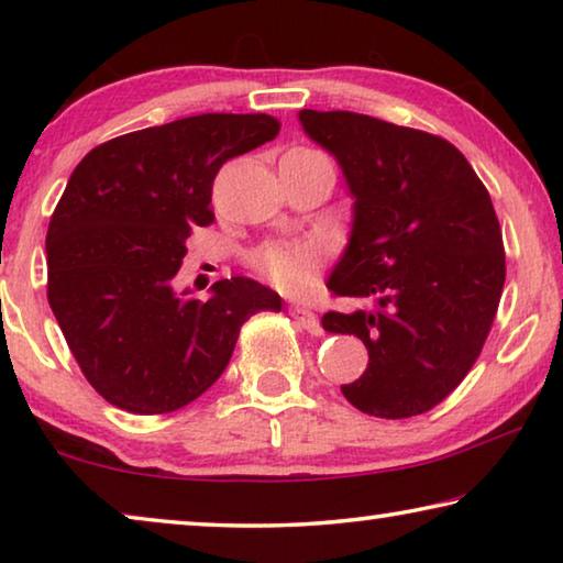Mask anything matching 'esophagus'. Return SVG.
<instances>
[{
	"label": "esophagus",
	"mask_w": 563,
	"mask_h": 563,
	"mask_svg": "<svg viewBox=\"0 0 563 563\" xmlns=\"http://www.w3.org/2000/svg\"><path fill=\"white\" fill-rule=\"evenodd\" d=\"M290 316L292 320L298 322V325H302L308 332H312V335H320L322 328H320V320L312 310L302 308V305H290Z\"/></svg>",
	"instance_id": "1"
}]
</instances>
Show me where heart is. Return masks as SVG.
<instances>
[{
    "mask_svg": "<svg viewBox=\"0 0 563 563\" xmlns=\"http://www.w3.org/2000/svg\"><path fill=\"white\" fill-rule=\"evenodd\" d=\"M253 265L275 288L300 292L308 288L320 268V247L312 241L265 243L253 253Z\"/></svg>",
    "mask_w": 563,
    "mask_h": 563,
    "instance_id": "b5f03b06",
    "label": "heart"
}]
</instances>
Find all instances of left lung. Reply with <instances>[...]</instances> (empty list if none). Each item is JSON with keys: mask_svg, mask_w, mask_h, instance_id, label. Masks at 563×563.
I'll return each instance as SVG.
<instances>
[{"mask_svg": "<svg viewBox=\"0 0 563 563\" xmlns=\"http://www.w3.org/2000/svg\"><path fill=\"white\" fill-rule=\"evenodd\" d=\"M298 117L355 198L328 288L360 308L325 312L322 328L360 338L369 362L342 395L373 417L422 415L466 377L497 316L507 261L489 190L427 131L355 111Z\"/></svg>", "mask_w": 563, "mask_h": 563, "instance_id": "left-lung-1", "label": "left lung"}]
</instances>
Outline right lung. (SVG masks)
Returning <instances> with one entry per match:
<instances>
[{
	"instance_id": "obj_1",
	"label": "right lung",
	"mask_w": 563,
	"mask_h": 563,
	"mask_svg": "<svg viewBox=\"0 0 563 563\" xmlns=\"http://www.w3.org/2000/svg\"><path fill=\"white\" fill-rule=\"evenodd\" d=\"M268 113H201L123 133L74 168L46 231V298L84 377L113 407L166 415L231 362L243 322L280 295L243 275L176 292L186 241L213 223L228 158L278 136Z\"/></svg>"
}]
</instances>
